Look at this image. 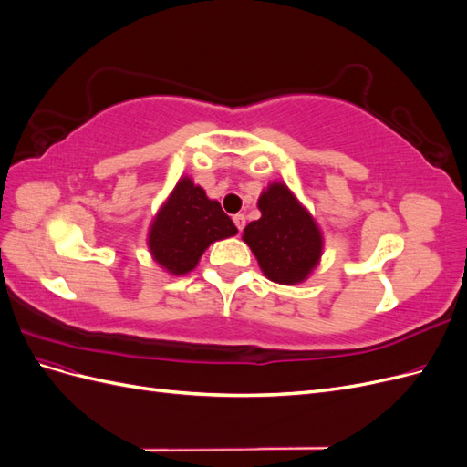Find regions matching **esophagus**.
Returning a JSON list of instances; mask_svg holds the SVG:
<instances>
[{"label":"esophagus","instance_id":"34e87169","mask_svg":"<svg viewBox=\"0 0 467 467\" xmlns=\"http://www.w3.org/2000/svg\"><path fill=\"white\" fill-rule=\"evenodd\" d=\"M234 223H235V228L242 232L245 228V216L244 214H235L234 216Z\"/></svg>","mask_w":467,"mask_h":467}]
</instances>
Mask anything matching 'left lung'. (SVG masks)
<instances>
[{"label":"left lung","mask_w":467,"mask_h":467,"mask_svg":"<svg viewBox=\"0 0 467 467\" xmlns=\"http://www.w3.org/2000/svg\"><path fill=\"white\" fill-rule=\"evenodd\" d=\"M257 206L261 218L245 225L244 242L268 280L300 285L323 255V234L316 218L280 181L263 189Z\"/></svg>","instance_id":"left-lung-1"}]
</instances>
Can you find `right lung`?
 Listing matches in <instances>:
<instances>
[{"mask_svg": "<svg viewBox=\"0 0 467 467\" xmlns=\"http://www.w3.org/2000/svg\"><path fill=\"white\" fill-rule=\"evenodd\" d=\"M235 234L237 228L220 202L208 199L204 189L185 175L155 212L148 249L165 273L182 276L194 271L212 244Z\"/></svg>", "mask_w": 467, "mask_h": 467, "instance_id": "1", "label": "right lung"}]
</instances>
